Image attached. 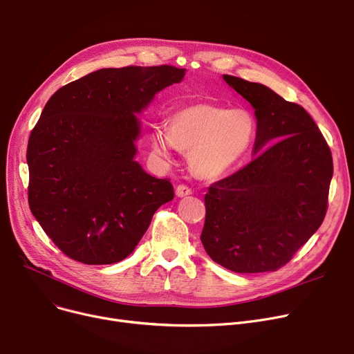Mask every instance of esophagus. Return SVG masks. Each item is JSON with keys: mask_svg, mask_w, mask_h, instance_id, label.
Here are the masks:
<instances>
[{"mask_svg": "<svg viewBox=\"0 0 354 354\" xmlns=\"http://www.w3.org/2000/svg\"><path fill=\"white\" fill-rule=\"evenodd\" d=\"M175 194H176L178 198H185L187 195H192V189L186 185H178L176 189H175Z\"/></svg>", "mask_w": 354, "mask_h": 354, "instance_id": "1", "label": "esophagus"}]
</instances>
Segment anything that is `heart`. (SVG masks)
<instances>
[{
    "label": "heart",
    "instance_id": "b5f03b06",
    "mask_svg": "<svg viewBox=\"0 0 354 354\" xmlns=\"http://www.w3.org/2000/svg\"><path fill=\"white\" fill-rule=\"evenodd\" d=\"M256 135V121L245 108L196 102L178 109L169 129L155 127L151 148L162 159H169L179 148L187 151L192 172L206 180H216L245 158Z\"/></svg>",
    "mask_w": 354,
    "mask_h": 354
}]
</instances>
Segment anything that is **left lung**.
Masks as SVG:
<instances>
[{"label": "left lung", "mask_w": 354, "mask_h": 354, "mask_svg": "<svg viewBox=\"0 0 354 354\" xmlns=\"http://www.w3.org/2000/svg\"><path fill=\"white\" fill-rule=\"evenodd\" d=\"M223 80L254 109L256 158L209 186L201 241L212 261L232 272H274L324 219L332 152L304 108L263 84Z\"/></svg>", "instance_id": "obj_1"}]
</instances>
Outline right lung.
Masks as SVG:
<instances>
[{"instance_id":"add662e5","label":"right lung","mask_w":354,"mask_h":354,"mask_svg":"<svg viewBox=\"0 0 354 354\" xmlns=\"http://www.w3.org/2000/svg\"><path fill=\"white\" fill-rule=\"evenodd\" d=\"M185 74L171 65L102 68L59 88L44 106L28 140V203L71 259L124 261L156 209L174 199L172 183L135 159L138 115Z\"/></svg>"}]
</instances>
